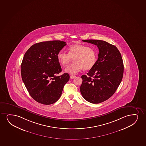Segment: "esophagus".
I'll list each match as a JSON object with an SVG mask.
<instances>
[{"mask_svg": "<svg viewBox=\"0 0 146 146\" xmlns=\"http://www.w3.org/2000/svg\"><path fill=\"white\" fill-rule=\"evenodd\" d=\"M76 76H74V75H70V78L71 79H74V78H76Z\"/></svg>", "mask_w": 146, "mask_h": 146, "instance_id": "34e87169", "label": "esophagus"}]
</instances>
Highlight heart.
Wrapping results in <instances>:
<instances>
[{
	"label": "heart",
	"instance_id": "heart-1",
	"mask_svg": "<svg viewBox=\"0 0 146 146\" xmlns=\"http://www.w3.org/2000/svg\"><path fill=\"white\" fill-rule=\"evenodd\" d=\"M68 54L61 51L57 55L58 62L64 67L68 66L74 59V63L65 69L66 72L76 74L82 69L88 70L92 68L97 62L96 50L85 45H72L68 47Z\"/></svg>",
	"mask_w": 146,
	"mask_h": 146
}]
</instances>
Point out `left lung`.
I'll return each instance as SVG.
<instances>
[{
	"label": "left lung",
	"instance_id": "8db88e82",
	"mask_svg": "<svg viewBox=\"0 0 146 146\" xmlns=\"http://www.w3.org/2000/svg\"><path fill=\"white\" fill-rule=\"evenodd\" d=\"M83 42L96 45L99 51L98 60L87 75H82L80 90L83 98L91 103L105 101L113 95L121 83L124 66L116 46L105 41L87 39Z\"/></svg>",
	"mask_w": 146,
	"mask_h": 146
}]
</instances>
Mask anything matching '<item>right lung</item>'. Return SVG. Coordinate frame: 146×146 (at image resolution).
I'll return each mask as SVG.
<instances>
[{"label":"right lung","mask_w":146,"mask_h":146,"mask_svg":"<svg viewBox=\"0 0 146 146\" xmlns=\"http://www.w3.org/2000/svg\"><path fill=\"white\" fill-rule=\"evenodd\" d=\"M60 40L35 43L28 49L21 65L23 82L31 97L39 103L50 105L60 98L70 76L62 72L58 52L66 45Z\"/></svg>","instance_id":"add662e5"}]
</instances>
